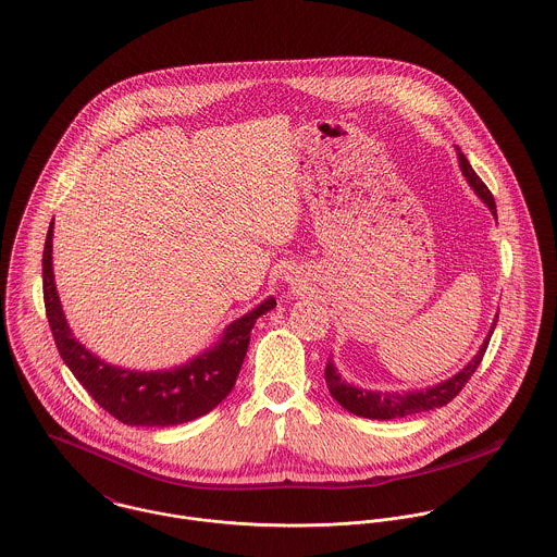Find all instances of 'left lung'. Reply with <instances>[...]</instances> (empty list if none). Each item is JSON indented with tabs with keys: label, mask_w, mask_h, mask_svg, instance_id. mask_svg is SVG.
I'll return each mask as SVG.
<instances>
[{
	"label": "left lung",
	"mask_w": 557,
	"mask_h": 557,
	"mask_svg": "<svg viewBox=\"0 0 557 557\" xmlns=\"http://www.w3.org/2000/svg\"><path fill=\"white\" fill-rule=\"evenodd\" d=\"M457 161H459V170L466 178V183L470 185V189L483 200V203L490 208V212L494 214V219H498V212H496V202H494V196L492 191L485 187V183L476 176V172L472 170V165L468 163L466 154L459 151V147H456ZM496 321H498V314L494 317V323L483 341V345L479 347L476 355L456 372L451 379L447 381H441L436 385H430V387H423V389H408V392H372V389H363V387H357L354 383H347L343 379V374L338 372L336 363L327 361L325 366V383H327V389L332 394V398L343 406L345 410L354 412L357 417H366V419H379V421H387V419H400L406 414H417V412H425V410H434V408H441V406L449 405L457 394L461 392V387L468 383V379L474 374V370L479 368L485 349L490 345V338L496 330Z\"/></svg>",
	"instance_id": "left-lung-1"
}]
</instances>
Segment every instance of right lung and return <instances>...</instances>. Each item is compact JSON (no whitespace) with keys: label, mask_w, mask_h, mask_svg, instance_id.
Instances as JSON below:
<instances>
[{"label":"right lung","mask_w":557,"mask_h":557,"mask_svg":"<svg viewBox=\"0 0 557 557\" xmlns=\"http://www.w3.org/2000/svg\"><path fill=\"white\" fill-rule=\"evenodd\" d=\"M52 225L42 255L47 317L61 359L89 396L114 419L138 428L187 423L221 405L238 379L255 321L276 306L274 296L232 321L212 347L181 366L163 370L121 368L91 354L67 325L52 272Z\"/></svg>","instance_id":"obj_1"}]
</instances>
